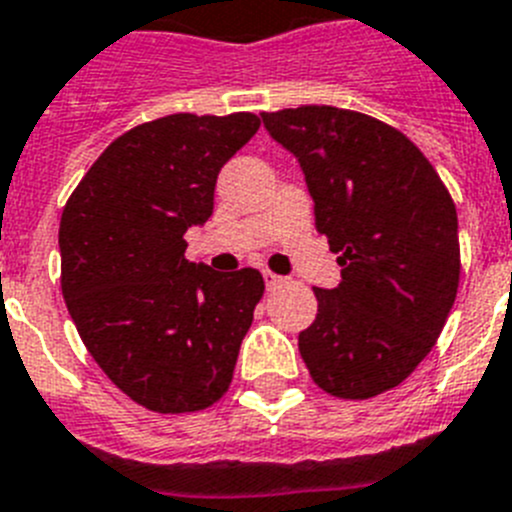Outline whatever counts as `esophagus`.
Returning a JSON list of instances; mask_svg holds the SVG:
<instances>
[{
    "mask_svg": "<svg viewBox=\"0 0 512 512\" xmlns=\"http://www.w3.org/2000/svg\"><path fill=\"white\" fill-rule=\"evenodd\" d=\"M264 282H266V287L274 289V287H279V284L287 282V279L279 277V274H271V271H264Z\"/></svg>",
    "mask_w": 512,
    "mask_h": 512,
    "instance_id": "obj_1",
    "label": "esophagus"
}]
</instances>
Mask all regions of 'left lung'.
Segmentation results:
<instances>
[{"label": "left lung", "instance_id": "left-lung-1", "mask_svg": "<svg viewBox=\"0 0 512 512\" xmlns=\"http://www.w3.org/2000/svg\"><path fill=\"white\" fill-rule=\"evenodd\" d=\"M261 120L300 161L315 228L341 264L336 289L315 287L318 315L300 333L312 382L343 400L382 395L428 356L454 307V200L420 148L387 122L328 104Z\"/></svg>", "mask_w": 512, "mask_h": 512}]
</instances>
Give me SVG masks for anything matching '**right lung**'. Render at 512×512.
Here are the masks:
<instances>
[{
	"label": "right lung",
	"instance_id": "obj_1",
	"mask_svg": "<svg viewBox=\"0 0 512 512\" xmlns=\"http://www.w3.org/2000/svg\"><path fill=\"white\" fill-rule=\"evenodd\" d=\"M261 120L158 117L92 164L61 215V289L81 341L115 387L153 413H194L228 392L264 295L256 269L184 259L207 223L217 174Z\"/></svg>",
	"mask_w": 512,
	"mask_h": 512
}]
</instances>
